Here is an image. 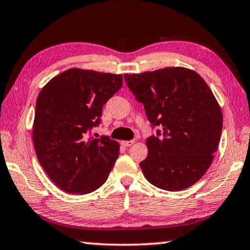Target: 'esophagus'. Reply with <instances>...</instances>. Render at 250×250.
Wrapping results in <instances>:
<instances>
[{
  "label": "esophagus",
  "instance_id": "esophagus-1",
  "mask_svg": "<svg viewBox=\"0 0 250 250\" xmlns=\"http://www.w3.org/2000/svg\"><path fill=\"white\" fill-rule=\"evenodd\" d=\"M122 146H126V147H127V146H133V144H134V141H122Z\"/></svg>",
  "mask_w": 250,
  "mask_h": 250
}]
</instances>
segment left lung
<instances>
[{
    "instance_id": "left-lung-1",
    "label": "left lung",
    "mask_w": 250,
    "mask_h": 250,
    "mask_svg": "<svg viewBox=\"0 0 250 250\" xmlns=\"http://www.w3.org/2000/svg\"><path fill=\"white\" fill-rule=\"evenodd\" d=\"M124 79L152 128L159 127L146 139L149 152L140 164L147 182L170 191L194 185L211 166L222 132V113L211 89L185 67Z\"/></svg>"
}]
</instances>
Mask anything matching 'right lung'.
<instances>
[{"mask_svg":"<svg viewBox=\"0 0 250 250\" xmlns=\"http://www.w3.org/2000/svg\"><path fill=\"white\" fill-rule=\"evenodd\" d=\"M123 85L121 74L70 68L42 89L32 139L42 169L61 189L88 194L106 182L119 154L109 136L91 137L103 106Z\"/></svg>","mask_w":250,"mask_h":250,"instance_id":"1","label":"right lung"}]
</instances>
